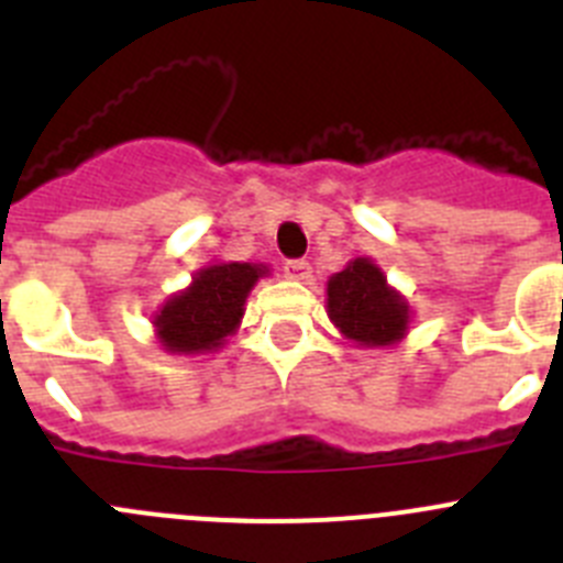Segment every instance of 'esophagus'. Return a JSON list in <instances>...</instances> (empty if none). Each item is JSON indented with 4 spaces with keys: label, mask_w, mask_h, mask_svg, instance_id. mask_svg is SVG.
Masks as SVG:
<instances>
[{
    "label": "esophagus",
    "mask_w": 563,
    "mask_h": 563,
    "mask_svg": "<svg viewBox=\"0 0 563 563\" xmlns=\"http://www.w3.org/2000/svg\"><path fill=\"white\" fill-rule=\"evenodd\" d=\"M285 276L290 278V282H310V262H307V258H290V262H285Z\"/></svg>",
    "instance_id": "34e87169"
}]
</instances>
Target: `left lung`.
<instances>
[{
	"label": "left lung",
	"mask_w": 563,
	"mask_h": 563,
	"mask_svg": "<svg viewBox=\"0 0 563 563\" xmlns=\"http://www.w3.org/2000/svg\"><path fill=\"white\" fill-rule=\"evenodd\" d=\"M327 312L357 346H391L406 338L411 321L409 301L389 287L372 258H355L327 282Z\"/></svg>",
	"instance_id": "1"
}]
</instances>
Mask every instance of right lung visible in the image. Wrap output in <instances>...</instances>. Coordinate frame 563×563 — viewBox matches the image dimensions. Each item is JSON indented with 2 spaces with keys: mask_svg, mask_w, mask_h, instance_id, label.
Returning a JSON list of instances; mask_svg holds the SVG:
<instances>
[{
  "mask_svg": "<svg viewBox=\"0 0 563 563\" xmlns=\"http://www.w3.org/2000/svg\"><path fill=\"white\" fill-rule=\"evenodd\" d=\"M267 276L265 265L251 262H217L202 267L186 290L174 292L154 312L157 341L172 355H200L220 350L245 316L247 292L258 278Z\"/></svg>",
  "mask_w": 563,
  "mask_h": 563,
  "instance_id": "right-lung-1",
  "label": "right lung"
}]
</instances>
